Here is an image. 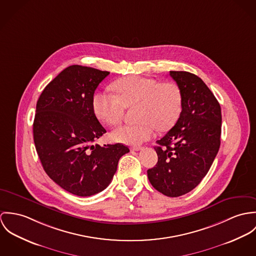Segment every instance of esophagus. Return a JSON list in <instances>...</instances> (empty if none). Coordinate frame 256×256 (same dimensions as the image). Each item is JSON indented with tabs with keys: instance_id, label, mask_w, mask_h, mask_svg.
<instances>
[{
	"instance_id": "34e87169",
	"label": "esophagus",
	"mask_w": 256,
	"mask_h": 256,
	"mask_svg": "<svg viewBox=\"0 0 256 256\" xmlns=\"http://www.w3.org/2000/svg\"><path fill=\"white\" fill-rule=\"evenodd\" d=\"M142 150V147L140 146H134V147H132V151H140Z\"/></svg>"
}]
</instances>
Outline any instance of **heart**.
<instances>
[{"label":"heart","instance_id":"obj_1","mask_svg":"<svg viewBox=\"0 0 256 256\" xmlns=\"http://www.w3.org/2000/svg\"><path fill=\"white\" fill-rule=\"evenodd\" d=\"M116 95L108 91H98L92 99L94 113L103 122L118 124L126 107L138 104L136 124H122L114 128L112 138L128 145H138L150 140L156 128L168 130L180 118L182 95L180 87L172 82H160L158 80L132 76L116 80L113 84Z\"/></svg>","mask_w":256,"mask_h":256}]
</instances>
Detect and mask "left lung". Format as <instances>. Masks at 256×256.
<instances>
[{
	"label": "left lung",
	"instance_id": "left-lung-1",
	"mask_svg": "<svg viewBox=\"0 0 256 256\" xmlns=\"http://www.w3.org/2000/svg\"><path fill=\"white\" fill-rule=\"evenodd\" d=\"M182 95L176 124L157 140L158 162L147 170L155 190L170 198L192 192L210 169L220 147L222 114L214 94L198 76L170 72Z\"/></svg>",
	"mask_w": 256,
	"mask_h": 256
}]
</instances>
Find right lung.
Instances as JSON below:
<instances>
[{
    "label": "right lung",
    "mask_w": 256,
    "mask_h": 256,
    "mask_svg": "<svg viewBox=\"0 0 256 256\" xmlns=\"http://www.w3.org/2000/svg\"><path fill=\"white\" fill-rule=\"evenodd\" d=\"M109 74L70 66L44 88L37 101L33 138L43 169L58 186L78 196L104 190L120 158L130 152L122 143L93 145L106 130L95 116L92 99Z\"/></svg>",
    "instance_id": "add662e5"
}]
</instances>
